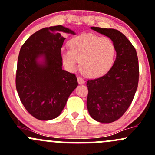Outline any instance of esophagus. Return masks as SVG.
Wrapping results in <instances>:
<instances>
[{
	"label": "esophagus",
	"instance_id": "34e87169",
	"mask_svg": "<svg viewBox=\"0 0 155 155\" xmlns=\"http://www.w3.org/2000/svg\"><path fill=\"white\" fill-rule=\"evenodd\" d=\"M77 80H78V82H79V84H84V79H82L81 77H78L77 78Z\"/></svg>",
	"mask_w": 155,
	"mask_h": 155
}]
</instances>
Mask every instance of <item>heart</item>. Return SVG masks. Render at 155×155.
I'll use <instances>...</instances> for the list:
<instances>
[{
	"label": "heart",
	"mask_w": 155,
	"mask_h": 155,
	"mask_svg": "<svg viewBox=\"0 0 155 155\" xmlns=\"http://www.w3.org/2000/svg\"><path fill=\"white\" fill-rule=\"evenodd\" d=\"M70 48L61 49V57L69 71H76L81 67L89 77L104 76L113 67L116 49L114 42L107 37L92 34H83L71 39Z\"/></svg>",
	"instance_id": "b5f03b06"
}]
</instances>
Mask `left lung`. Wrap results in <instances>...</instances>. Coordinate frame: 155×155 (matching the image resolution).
<instances>
[{
    "label": "left lung",
    "instance_id": "left-lung-1",
    "mask_svg": "<svg viewBox=\"0 0 155 155\" xmlns=\"http://www.w3.org/2000/svg\"><path fill=\"white\" fill-rule=\"evenodd\" d=\"M91 29L111 39L116 59L106 74L87 81V107L94 120L112 123L125 113L135 96L139 79L138 59L135 47L119 31L99 27Z\"/></svg>",
    "mask_w": 155,
    "mask_h": 155
}]
</instances>
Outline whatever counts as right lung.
<instances>
[{
	"label": "right lung",
	"mask_w": 155,
	"mask_h": 155,
	"mask_svg": "<svg viewBox=\"0 0 155 155\" xmlns=\"http://www.w3.org/2000/svg\"><path fill=\"white\" fill-rule=\"evenodd\" d=\"M61 32L75 35L62 25L43 28L29 37L18 56L17 91L25 110L39 120L58 117L78 86L75 74L62 70L61 48L65 38Z\"/></svg>",
	"instance_id": "add662e5"
}]
</instances>
